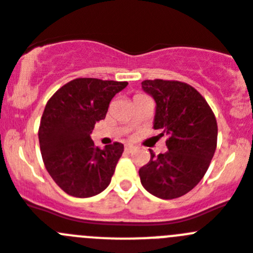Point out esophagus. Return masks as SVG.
I'll list each match as a JSON object with an SVG mask.
<instances>
[{"label": "esophagus", "instance_id": "1", "mask_svg": "<svg viewBox=\"0 0 253 253\" xmlns=\"http://www.w3.org/2000/svg\"><path fill=\"white\" fill-rule=\"evenodd\" d=\"M135 151V147L131 146V144H126L125 146V152H128V153H131V152Z\"/></svg>", "mask_w": 253, "mask_h": 253}]
</instances>
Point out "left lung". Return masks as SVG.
Instances as JSON below:
<instances>
[{"mask_svg":"<svg viewBox=\"0 0 253 253\" xmlns=\"http://www.w3.org/2000/svg\"><path fill=\"white\" fill-rule=\"evenodd\" d=\"M144 92L156 102L153 128L166 135L169 151L139 169L143 187L161 199H176L204 177L216 148L218 125L213 111L198 91L178 81L146 80Z\"/></svg>","mask_w":253,"mask_h":253,"instance_id":"8db88e82","label":"left lung"}]
</instances>
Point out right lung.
Returning a JSON list of instances; mask_svg holds the SVG:
<instances>
[{"label":"right lung","mask_w":253,"mask_h":253,"mask_svg":"<svg viewBox=\"0 0 253 253\" xmlns=\"http://www.w3.org/2000/svg\"><path fill=\"white\" fill-rule=\"evenodd\" d=\"M126 86L128 82L76 78L46 102L39 126L40 152L49 175L68 195L91 198L110 184L124 146L115 142L101 149L91 133L105 119L114 96Z\"/></svg>","instance_id":"obj_1"}]
</instances>
